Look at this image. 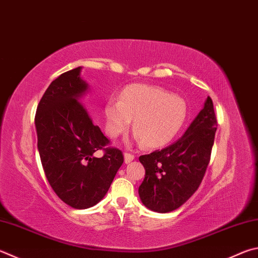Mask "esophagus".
<instances>
[{"label":"esophagus","instance_id":"34e87169","mask_svg":"<svg viewBox=\"0 0 258 258\" xmlns=\"http://www.w3.org/2000/svg\"><path fill=\"white\" fill-rule=\"evenodd\" d=\"M135 158V156L133 153H130V152H125L124 153V159H125V162L128 163L133 160V159Z\"/></svg>","mask_w":258,"mask_h":258}]
</instances>
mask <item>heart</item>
Instances as JSON below:
<instances>
[{
    "label": "heart",
    "mask_w": 258,
    "mask_h": 258,
    "mask_svg": "<svg viewBox=\"0 0 258 258\" xmlns=\"http://www.w3.org/2000/svg\"><path fill=\"white\" fill-rule=\"evenodd\" d=\"M106 133L117 138L134 119L137 138L148 148H160L174 140L185 124L187 105L181 97L166 89L133 83L120 93L119 100L109 99L104 108Z\"/></svg>",
    "instance_id": "1"
}]
</instances>
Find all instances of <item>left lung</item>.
I'll return each instance as SVG.
<instances>
[{
	"label": "left lung",
	"mask_w": 258,
	"mask_h": 258,
	"mask_svg": "<svg viewBox=\"0 0 258 258\" xmlns=\"http://www.w3.org/2000/svg\"><path fill=\"white\" fill-rule=\"evenodd\" d=\"M217 126L213 101L208 97L203 109L178 141L139 158L145 168L139 187L145 207L160 213L171 212L195 193L210 162Z\"/></svg>",
	"instance_id": "left-lung-1"
}]
</instances>
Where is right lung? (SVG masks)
<instances>
[{
    "mask_svg": "<svg viewBox=\"0 0 258 258\" xmlns=\"http://www.w3.org/2000/svg\"><path fill=\"white\" fill-rule=\"evenodd\" d=\"M81 68L55 79L41 97L35 116L41 165L56 195L74 209H88L104 199L124 156L92 118L81 97L88 84ZM102 151L103 157L95 154Z\"/></svg>",
    "mask_w": 258,
    "mask_h": 258,
    "instance_id": "obj_1",
    "label": "right lung"
}]
</instances>
